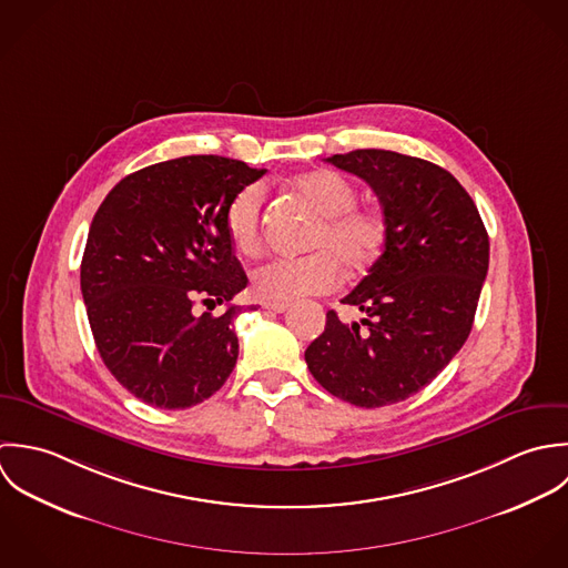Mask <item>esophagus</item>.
<instances>
[{"mask_svg": "<svg viewBox=\"0 0 568 568\" xmlns=\"http://www.w3.org/2000/svg\"><path fill=\"white\" fill-rule=\"evenodd\" d=\"M267 312H274V314H283V312H287V307L290 305H285V303H265L263 305Z\"/></svg>", "mask_w": 568, "mask_h": 568, "instance_id": "esophagus-1", "label": "esophagus"}]
</instances>
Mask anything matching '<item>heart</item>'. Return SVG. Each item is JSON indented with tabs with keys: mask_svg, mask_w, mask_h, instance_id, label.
Instances as JSON below:
<instances>
[{
	"mask_svg": "<svg viewBox=\"0 0 568 568\" xmlns=\"http://www.w3.org/2000/svg\"><path fill=\"white\" fill-rule=\"evenodd\" d=\"M296 191L323 215L310 250L301 258H272L252 272V292L265 303H292L303 296L327 294L341 281V265L359 274L368 270L386 241V220L373 206H357V189L338 171L321 169L296 178ZM265 186L247 184L227 202V236L241 254L261 247V213Z\"/></svg>",
	"mask_w": 568,
	"mask_h": 568,
	"instance_id": "heart-1",
	"label": "heart"
}]
</instances>
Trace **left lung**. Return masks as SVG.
I'll use <instances>...</instances> for the list:
<instances>
[{
	"instance_id": "8db88e82",
	"label": "left lung",
	"mask_w": 568,
	"mask_h": 568,
	"mask_svg": "<svg viewBox=\"0 0 568 568\" xmlns=\"http://www.w3.org/2000/svg\"><path fill=\"white\" fill-rule=\"evenodd\" d=\"M377 195L384 252L342 298L364 314L325 332L305 351L316 382L348 404L379 408L428 386L465 344L489 265V236L446 169L384 149L327 158Z\"/></svg>"
}]
</instances>
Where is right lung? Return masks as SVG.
<instances>
[{
    "instance_id": "1",
    "label": "right lung",
    "mask_w": 568,
    "mask_h": 568,
    "mask_svg": "<svg viewBox=\"0 0 568 568\" xmlns=\"http://www.w3.org/2000/svg\"><path fill=\"white\" fill-rule=\"evenodd\" d=\"M265 169L222 155H186L120 180L97 211L81 292L97 348L115 379L164 410L215 395L239 341L230 301L247 285L227 236L226 206ZM195 302L229 303L197 317Z\"/></svg>"
}]
</instances>
